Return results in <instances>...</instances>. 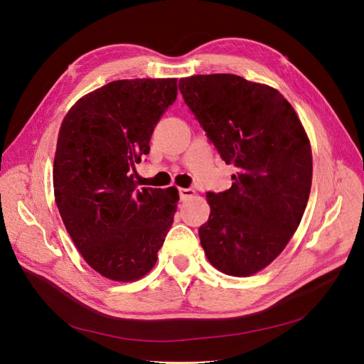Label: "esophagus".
<instances>
[{
  "instance_id": "34e87169",
  "label": "esophagus",
  "mask_w": 364,
  "mask_h": 364,
  "mask_svg": "<svg viewBox=\"0 0 364 364\" xmlns=\"http://www.w3.org/2000/svg\"><path fill=\"white\" fill-rule=\"evenodd\" d=\"M178 193H180V199L181 200H184V199H187V198H190V196H193L195 195V190L193 188H178Z\"/></svg>"
}]
</instances>
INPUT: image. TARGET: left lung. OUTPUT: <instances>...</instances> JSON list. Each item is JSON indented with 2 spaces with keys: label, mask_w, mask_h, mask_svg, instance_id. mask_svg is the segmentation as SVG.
I'll list each match as a JSON object with an SVG mask.
<instances>
[{
  "label": "left lung",
  "mask_w": 364,
  "mask_h": 364,
  "mask_svg": "<svg viewBox=\"0 0 364 364\" xmlns=\"http://www.w3.org/2000/svg\"><path fill=\"white\" fill-rule=\"evenodd\" d=\"M225 164L237 168L225 192H208L211 206L199 237L208 261L230 276H251L288 245L307 206L311 147L294 107L269 87L232 73L196 75L178 82Z\"/></svg>",
  "instance_id": "obj_1"
}]
</instances>
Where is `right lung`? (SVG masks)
<instances>
[{
    "label": "right lung",
    "instance_id": "right-lung-1",
    "mask_svg": "<svg viewBox=\"0 0 364 364\" xmlns=\"http://www.w3.org/2000/svg\"><path fill=\"white\" fill-rule=\"evenodd\" d=\"M176 99V78L113 81L76 102L62 122L55 203L87 264L110 280L147 274L174 221L177 188L139 187L134 178Z\"/></svg>",
    "mask_w": 364,
    "mask_h": 364
}]
</instances>
